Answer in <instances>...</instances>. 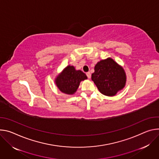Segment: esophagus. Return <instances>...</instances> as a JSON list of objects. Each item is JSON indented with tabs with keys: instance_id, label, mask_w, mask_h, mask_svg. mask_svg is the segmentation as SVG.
I'll return each mask as SVG.
<instances>
[{
	"instance_id": "esophagus-1",
	"label": "esophagus",
	"mask_w": 159,
	"mask_h": 159,
	"mask_svg": "<svg viewBox=\"0 0 159 159\" xmlns=\"http://www.w3.org/2000/svg\"><path fill=\"white\" fill-rule=\"evenodd\" d=\"M86 76H87L88 78L90 79V78H91V74H90V72H88V73H86Z\"/></svg>"
}]
</instances>
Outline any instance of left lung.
Segmentation results:
<instances>
[{
    "mask_svg": "<svg viewBox=\"0 0 159 159\" xmlns=\"http://www.w3.org/2000/svg\"><path fill=\"white\" fill-rule=\"evenodd\" d=\"M92 80L101 93L112 97L125 86L126 76L124 69L109 57L97 62Z\"/></svg>",
    "mask_w": 159,
    "mask_h": 159,
    "instance_id": "left-lung-1",
    "label": "left lung"
}]
</instances>
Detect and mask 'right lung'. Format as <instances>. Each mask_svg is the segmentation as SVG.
Segmentation results:
<instances>
[{"instance_id": "right-lung-1", "label": "right lung", "mask_w": 159, "mask_h": 159, "mask_svg": "<svg viewBox=\"0 0 159 159\" xmlns=\"http://www.w3.org/2000/svg\"><path fill=\"white\" fill-rule=\"evenodd\" d=\"M87 79L86 75L80 70H76L73 66H67L57 76L56 84L61 92L67 95H73L78 90L81 81Z\"/></svg>"}]
</instances>
